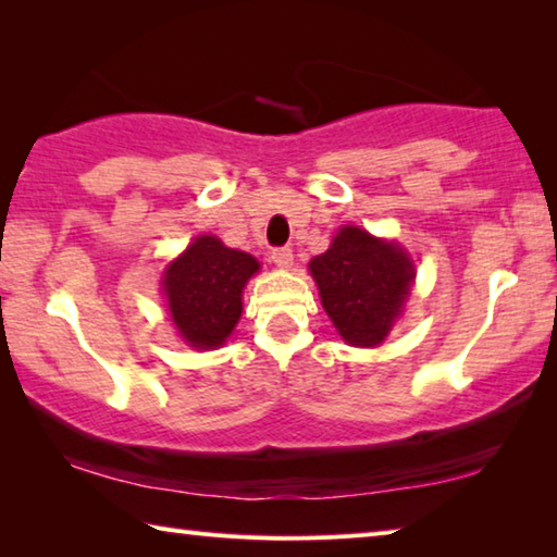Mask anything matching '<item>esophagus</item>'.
<instances>
[{
  "instance_id": "1",
  "label": "esophagus",
  "mask_w": 557,
  "mask_h": 557,
  "mask_svg": "<svg viewBox=\"0 0 557 557\" xmlns=\"http://www.w3.org/2000/svg\"><path fill=\"white\" fill-rule=\"evenodd\" d=\"M270 258L277 268H289L292 260H295V256H292V248H275V250H272Z\"/></svg>"
}]
</instances>
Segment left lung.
<instances>
[{
  "label": "left lung",
  "instance_id": "obj_1",
  "mask_svg": "<svg viewBox=\"0 0 557 557\" xmlns=\"http://www.w3.org/2000/svg\"><path fill=\"white\" fill-rule=\"evenodd\" d=\"M319 297L348 344L375 346L388 336L412 282V262L398 245L356 225L336 233L324 256L309 262Z\"/></svg>",
  "mask_w": 557,
  "mask_h": 557
}]
</instances>
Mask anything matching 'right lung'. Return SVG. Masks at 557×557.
<instances>
[{"instance_id": "obj_1", "label": "right lung", "mask_w": 557, "mask_h": 557, "mask_svg": "<svg viewBox=\"0 0 557 557\" xmlns=\"http://www.w3.org/2000/svg\"><path fill=\"white\" fill-rule=\"evenodd\" d=\"M258 260L225 248L213 235H201L169 265L164 292L174 324L196 348L221 346L243 312V287Z\"/></svg>"}]
</instances>
